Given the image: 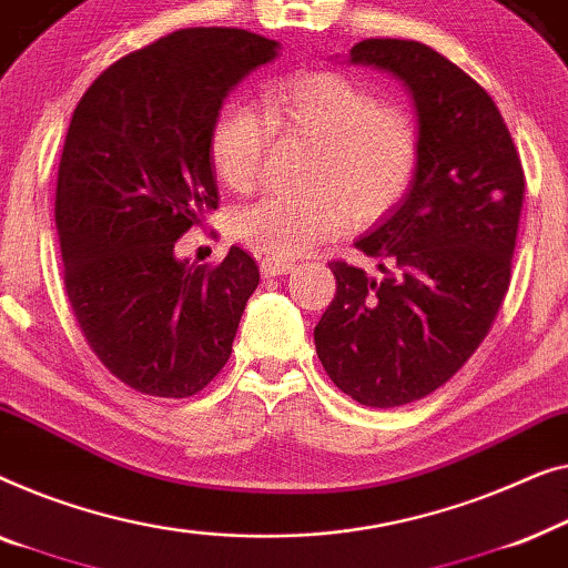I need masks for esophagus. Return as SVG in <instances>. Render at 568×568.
Listing matches in <instances>:
<instances>
[{
  "label": "esophagus",
  "instance_id": "34e87169",
  "mask_svg": "<svg viewBox=\"0 0 568 568\" xmlns=\"http://www.w3.org/2000/svg\"><path fill=\"white\" fill-rule=\"evenodd\" d=\"M293 267H295L293 262H287V260H277V257H265V260H260V273L265 275V277L287 275V273H291Z\"/></svg>",
  "mask_w": 568,
  "mask_h": 568
}]
</instances>
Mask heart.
Returning a JSON list of instances; mask_svg holds the SVG:
<instances>
[{
  "instance_id": "b5f03b06",
  "label": "heart",
  "mask_w": 568,
  "mask_h": 568,
  "mask_svg": "<svg viewBox=\"0 0 568 568\" xmlns=\"http://www.w3.org/2000/svg\"><path fill=\"white\" fill-rule=\"evenodd\" d=\"M265 113L226 102L213 118L207 154L234 193L257 185L275 133L314 146L303 172L306 195H267L242 207L234 234L273 257H298L316 244L371 226L404 201L417 178V118L339 71H303L262 92Z\"/></svg>"
}]
</instances>
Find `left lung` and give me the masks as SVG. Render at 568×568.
<instances>
[{
    "instance_id": "obj_1",
    "label": "left lung",
    "mask_w": 568,
    "mask_h": 568,
    "mask_svg": "<svg viewBox=\"0 0 568 568\" xmlns=\"http://www.w3.org/2000/svg\"><path fill=\"white\" fill-rule=\"evenodd\" d=\"M349 55L406 84L422 156L396 213L355 244L383 277L332 260L337 295L314 342L334 386L390 409L440 388L489 334L509 291L525 172L489 92L443 53L367 38Z\"/></svg>"
}]
</instances>
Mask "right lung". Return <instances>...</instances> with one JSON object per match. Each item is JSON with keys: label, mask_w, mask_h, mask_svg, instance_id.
<instances>
[{"label": "right lung", "mask_w": 568, "mask_h": 568, "mask_svg": "<svg viewBox=\"0 0 568 568\" xmlns=\"http://www.w3.org/2000/svg\"><path fill=\"white\" fill-rule=\"evenodd\" d=\"M275 53L250 30H178L110 63L71 115L63 285L87 345L139 394L195 396L229 361L257 262L231 246L221 265H190L174 244L219 207L207 139L223 98Z\"/></svg>", "instance_id": "add662e5"}]
</instances>
